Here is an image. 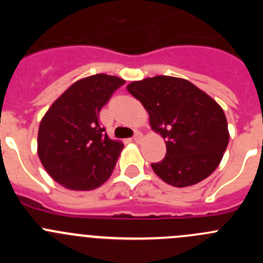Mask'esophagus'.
<instances>
[{
	"label": "esophagus",
	"mask_w": 263,
	"mask_h": 263,
	"mask_svg": "<svg viewBox=\"0 0 263 263\" xmlns=\"http://www.w3.org/2000/svg\"><path fill=\"white\" fill-rule=\"evenodd\" d=\"M133 139H134V141H136L137 143H139V142H141V139H142V134L139 133V132H136V134H134Z\"/></svg>",
	"instance_id": "1"
}]
</instances>
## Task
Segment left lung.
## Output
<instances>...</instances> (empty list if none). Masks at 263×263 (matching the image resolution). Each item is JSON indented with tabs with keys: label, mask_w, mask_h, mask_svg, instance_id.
<instances>
[{
	"label": "left lung",
	"mask_w": 263,
	"mask_h": 263,
	"mask_svg": "<svg viewBox=\"0 0 263 263\" xmlns=\"http://www.w3.org/2000/svg\"><path fill=\"white\" fill-rule=\"evenodd\" d=\"M150 117V126L166 138V157L152 163L167 184L188 187L217 168L228 142L227 117L221 106L188 80L154 76L126 87Z\"/></svg>",
	"instance_id": "1"
}]
</instances>
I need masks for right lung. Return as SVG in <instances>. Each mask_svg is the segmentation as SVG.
I'll return each instance as SVG.
<instances>
[{"label": "right lung", "instance_id": "add662e5", "mask_svg": "<svg viewBox=\"0 0 263 263\" xmlns=\"http://www.w3.org/2000/svg\"><path fill=\"white\" fill-rule=\"evenodd\" d=\"M125 80L97 73L78 80L50 106L38 132V155L48 175L73 191L105 183L124 143L101 127L100 110Z\"/></svg>", "mask_w": 263, "mask_h": 263}]
</instances>
